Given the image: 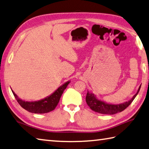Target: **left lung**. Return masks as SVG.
<instances>
[{"instance_id":"1","label":"left lung","mask_w":149,"mask_h":149,"mask_svg":"<svg viewBox=\"0 0 149 149\" xmlns=\"http://www.w3.org/2000/svg\"><path fill=\"white\" fill-rule=\"evenodd\" d=\"M140 88H141V86L139 87L137 93L134 95L133 97L130 100L123 103L118 104H109L106 102H104V101L98 99L96 95L92 93L91 92H89V91H88V93H87L86 100L88 105L89 106V107L95 112L102 114H116L123 111L132 102V101L135 99L137 95L138 94Z\"/></svg>"}]
</instances>
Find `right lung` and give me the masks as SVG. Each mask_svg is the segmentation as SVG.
<instances>
[{"mask_svg":"<svg viewBox=\"0 0 149 149\" xmlns=\"http://www.w3.org/2000/svg\"><path fill=\"white\" fill-rule=\"evenodd\" d=\"M71 82L67 81L63 85L59 87L53 93L49 96L38 101H24L21 99L12 89L14 97L22 108L28 111L33 113H45L54 110L60 101L61 95L66 89L68 84Z\"/></svg>","mask_w":149,"mask_h":149,"instance_id":"1","label":"right lung"}]
</instances>
